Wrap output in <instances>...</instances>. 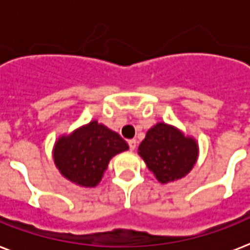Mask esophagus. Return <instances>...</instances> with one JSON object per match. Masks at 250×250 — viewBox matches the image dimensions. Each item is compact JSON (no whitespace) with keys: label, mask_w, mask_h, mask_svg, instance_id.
Instances as JSON below:
<instances>
[{"label":"esophagus","mask_w":250,"mask_h":250,"mask_svg":"<svg viewBox=\"0 0 250 250\" xmlns=\"http://www.w3.org/2000/svg\"><path fill=\"white\" fill-rule=\"evenodd\" d=\"M136 144H137V141H136L135 139L128 140V146H129V149H131V150H135V149H136Z\"/></svg>","instance_id":"34e87169"}]
</instances>
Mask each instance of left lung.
Wrapping results in <instances>:
<instances>
[{
  "label": "left lung",
  "mask_w": 250,
  "mask_h": 250,
  "mask_svg": "<svg viewBox=\"0 0 250 250\" xmlns=\"http://www.w3.org/2000/svg\"><path fill=\"white\" fill-rule=\"evenodd\" d=\"M139 154L158 181L167 184L191 171L198 158V145L172 125L158 123L147 131Z\"/></svg>",
  "instance_id": "left-lung-1"
}]
</instances>
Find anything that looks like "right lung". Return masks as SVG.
Returning a JSON list of instances; mask_svg holds the SVG:
<instances>
[{"label":"right lung","instance_id":"right-lung-1","mask_svg":"<svg viewBox=\"0 0 250 250\" xmlns=\"http://www.w3.org/2000/svg\"><path fill=\"white\" fill-rule=\"evenodd\" d=\"M128 149L117 132L96 121L58 140L54 150L56 167L72 182L93 188L100 182L109 160Z\"/></svg>","mask_w":250,"mask_h":250}]
</instances>
